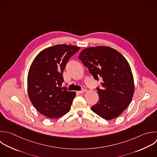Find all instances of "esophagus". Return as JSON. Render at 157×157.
I'll use <instances>...</instances> for the list:
<instances>
[{"label":"esophagus","instance_id":"34e87169","mask_svg":"<svg viewBox=\"0 0 157 157\" xmlns=\"http://www.w3.org/2000/svg\"><path fill=\"white\" fill-rule=\"evenodd\" d=\"M86 91V90L85 89H82L81 91H77V93H78V94H82V93H83L85 91Z\"/></svg>","mask_w":157,"mask_h":157}]
</instances>
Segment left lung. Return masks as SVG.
<instances>
[{
	"label": "left lung",
	"mask_w": 157,
	"mask_h": 157,
	"mask_svg": "<svg viewBox=\"0 0 157 157\" xmlns=\"http://www.w3.org/2000/svg\"><path fill=\"white\" fill-rule=\"evenodd\" d=\"M78 59L95 80H102L101 88H96L99 101L91 110L105 120L116 118L128 106L134 94L133 76L128 61L117 50L102 46L83 50Z\"/></svg>",
	"instance_id": "left-lung-1"
}]
</instances>
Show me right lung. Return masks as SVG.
<instances>
[{"label":"right lung","mask_w":157,"mask_h":157,"mask_svg":"<svg viewBox=\"0 0 157 157\" xmlns=\"http://www.w3.org/2000/svg\"><path fill=\"white\" fill-rule=\"evenodd\" d=\"M80 48L56 45L40 52L34 59L28 76V95L34 107L45 117L56 118L70 110L75 93L62 87L63 73Z\"/></svg>","instance_id":"1"}]
</instances>
